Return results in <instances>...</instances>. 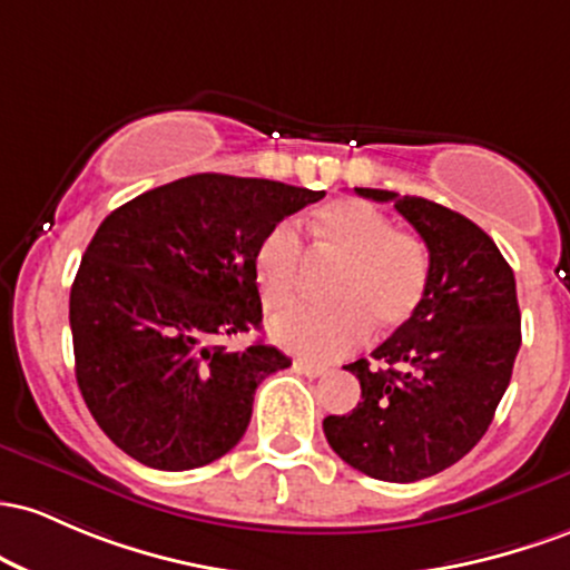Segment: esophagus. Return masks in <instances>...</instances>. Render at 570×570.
<instances>
[{
	"instance_id": "34e87169",
	"label": "esophagus",
	"mask_w": 570,
	"mask_h": 570,
	"mask_svg": "<svg viewBox=\"0 0 570 570\" xmlns=\"http://www.w3.org/2000/svg\"><path fill=\"white\" fill-rule=\"evenodd\" d=\"M293 368H296L298 374L309 376V380H317V376H325V368H323V366H315V363H306V361H293Z\"/></svg>"
}]
</instances>
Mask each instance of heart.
Returning a JSON list of instances; mask_svg holds the SVG:
<instances>
[{
    "mask_svg": "<svg viewBox=\"0 0 570 570\" xmlns=\"http://www.w3.org/2000/svg\"><path fill=\"white\" fill-rule=\"evenodd\" d=\"M312 255L338 264L328 285L331 306H306L272 323L279 347L315 363H334L361 350L376 331L393 334L420 312L431 287V250L423 236L401 232L366 202L344 199L312 217ZM255 285L268 312L302 296L306 250L293 223H277L258 242Z\"/></svg>",
    "mask_w": 570,
    "mask_h": 570,
    "instance_id": "1",
    "label": "heart"
}]
</instances>
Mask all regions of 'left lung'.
Here are the masks:
<instances>
[{
    "mask_svg": "<svg viewBox=\"0 0 570 570\" xmlns=\"http://www.w3.org/2000/svg\"><path fill=\"white\" fill-rule=\"evenodd\" d=\"M393 202L431 250L420 312L371 357L344 366L361 382L350 414L323 420L344 463L382 482L450 469L488 433L520 353L514 272L476 223L436 202L355 188Z\"/></svg>",
    "mask_w": 570,
    "mask_h": 570,
    "instance_id": "obj_1",
    "label": "left lung"
}]
</instances>
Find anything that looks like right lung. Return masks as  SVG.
<instances>
[{
	"label": "right lung",
	"instance_id": "obj_1",
	"mask_svg": "<svg viewBox=\"0 0 570 570\" xmlns=\"http://www.w3.org/2000/svg\"><path fill=\"white\" fill-rule=\"evenodd\" d=\"M325 190L190 175L101 220L69 293L75 376L115 446L158 471L213 463L250 425L255 387L291 357L264 342L258 242Z\"/></svg>",
	"mask_w": 570,
	"mask_h": 570
}]
</instances>
